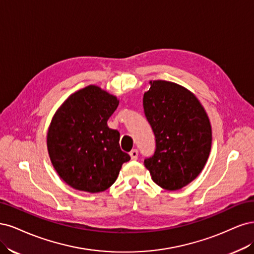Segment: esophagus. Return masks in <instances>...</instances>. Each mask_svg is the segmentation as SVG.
Instances as JSON below:
<instances>
[{
	"label": "esophagus",
	"instance_id": "1",
	"mask_svg": "<svg viewBox=\"0 0 254 254\" xmlns=\"http://www.w3.org/2000/svg\"><path fill=\"white\" fill-rule=\"evenodd\" d=\"M129 156H130V158H132V160H136L138 158V151L136 149L132 150L129 152Z\"/></svg>",
	"mask_w": 254,
	"mask_h": 254
}]
</instances>
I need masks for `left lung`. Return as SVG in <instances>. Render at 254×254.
Masks as SVG:
<instances>
[{
  "mask_svg": "<svg viewBox=\"0 0 254 254\" xmlns=\"http://www.w3.org/2000/svg\"><path fill=\"white\" fill-rule=\"evenodd\" d=\"M150 84L143 110L156 149L144 166L155 184L176 191L194 181L206 165L212 143L210 120L189 89L165 80Z\"/></svg>",
  "mask_w": 254,
  "mask_h": 254,
  "instance_id": "left-lung-1",
  "label": "left lung"
}]
</instances>
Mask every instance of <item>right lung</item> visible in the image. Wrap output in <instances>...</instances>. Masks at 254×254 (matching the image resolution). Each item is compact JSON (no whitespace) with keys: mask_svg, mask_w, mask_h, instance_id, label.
Listing matches in <instances>:
<instances>
[{"mask_svg":"<svg viewBox=\"0 0 254 254\" xmlns=\"http://www.w3.org/2000/svg\"><path fill=\"white\" fill-rule=\"evenodd\" d=\"M116 96L88 85L71 94L53 117L47 150L58 175L79 191L98 193L116 182L129 155L119 145L120 134L108 127Z\"/></svg>","mask_w":254,"mask_h":254,"instance_id":"add662e5","label":"right lung"}]
</instances>
